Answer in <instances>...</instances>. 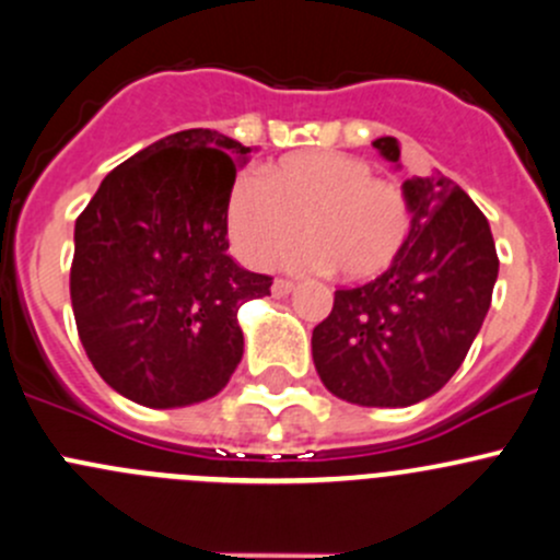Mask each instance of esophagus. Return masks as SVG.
I'll list each match as a JSON object with an SVG mask.
<instances>
[{"label": "esophagus", "mask_w": 560, "mask_h": 560, "mask_svg": "<svg viewBox=\"0 0 560 560\" xmlns=\"http://www.w3.org/2000/svg\"><path fill=\"white\" fill-rule=\"evenodd\" d=\"M270 290H273L276 298H287L292 290H295V281H290V279H276Z\"/></svg>", "instance_id": "esophagus-1"}]
</instances>
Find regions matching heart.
Masks as SVG:
<instances>
[{"instance_id": "b5f03b06", "label": "heart", "mask_w": 560, "mask_h": 560, "mask_svg": "<svg viewBox=\"0 0 560 560\" xmlns=\"http://www.w3.org/2000/svg\"><path fill=\"white\" fill-rule=\"evenodd\" d=\"M300 231L311 241L305 265L335 268L346 281H373L408 249L413 209L399 182L373 176V166L349 152H290L270 163L262 179H235L228 233L246 262H279Z\"/></svg>"}]
</instances>
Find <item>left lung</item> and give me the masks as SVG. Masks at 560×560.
Wrapping results in <instances>:
<instances>
[{
    "instance_id": "1",
    "label": "left lung",
    "mask_w": 560,
    "mask_h": 560,
    "mask_svg": "<svg viewBox=\"0 0 560 560\" xmlns=\"http://www.w3.org/2000/svg\"><path fill=\"white\" fill-rule=\"evenodd\" d=\"M399 161L394 137L373 141ZM413 209L408 249L362 287L335 292L314 327V364L335 397L368 408H408L462 368L491 305L499 257L472 198L443 174L405 179Z\"/></svg>"
}]
</instances>
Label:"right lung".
<instances>
[{"label": "right lung", "mask_w": 560, "mask_h": 560, "mask_svg": "<svg viewBox=\"0 0 560 560\" xmlns=\"http://www.w3.org/2000/svg\"><path fill=\"white\" fill-rule=\"evenodd\" d=\"M249 147L172 133L104 176L74 225V322L96 373L147 408L203 402L244 357L238 308L273 279L228 255V198Z\"/></svg>", "instance_id": "add662e5"}]
</instances>
